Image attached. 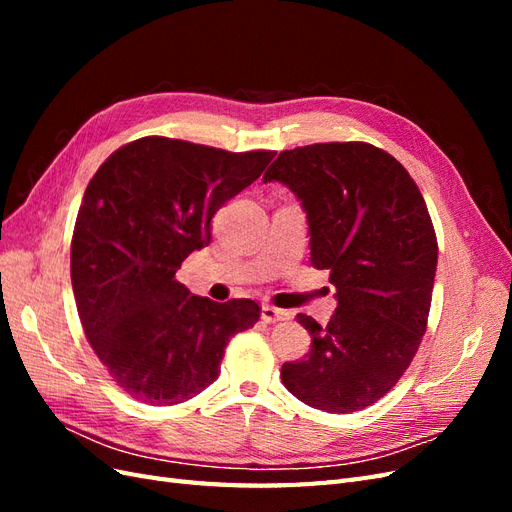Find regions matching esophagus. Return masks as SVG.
Listing matches in <instances>:
<instances>
[{"instance_id":"obj_1","label":"esophagus","mask_w":512,"mask_h":512,"mask_svg":"<svg viewBox=\"0 0 512 512\" xmlns=\"http://www.w3.org/2000/svg\"><path fill=\"white\" fill-rule=\"evenodd\" d=\"M260 318L265 320V322H280V320H286L288 314L284 312V309H277V307H273V305H262Z\"/></svg>"}]
</instances>
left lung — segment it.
I'll return each mask as SVG.
<instances>
[{
	"label": "left lung",
	"mask_w": 512,
	"mask_h": 512,
	"mask_svg": "<svg viewBox=\"0 0 512 512\" xmlns=\"http://www.w3.org/2000/svg\"><path fill=\"white\" fill-rule=\"evenodd\" d=\"M262 181L301 200L309 260L331 271L337 307L312 335L305 359L282 365L303 404L348 414L389 393L427 329L438 241L423 194L391 153L367 143H318L282 151Z\"/></svg>",
	"instance_id": "8db88e82"
}]
</instances>
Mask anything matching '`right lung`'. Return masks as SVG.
Here are the masks:
<instances>
[{"label":"right lung","instance_id":"add662e5","mask_svg":"<svg viewBox=\"0 0 512 512\" xmlns=\"http://www.w3.org/2000/svg\"><path fill=\"white\" fill-rule=\"evenodd\" d=\"M273 156L145 136L89 181L70 247L72 290L91 348L130 397L175 406L203 393L230 337L258 322L256 301L196 297L175 273L211 243L215 211Z\"/></svg>","mask_w":512,"mask_h":512}]
</instances>
